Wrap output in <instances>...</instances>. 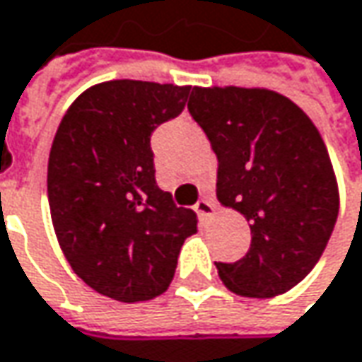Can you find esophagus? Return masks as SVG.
<instances>
[{
	"label": "esophagus",
	"instance_id": "obj_1",
	"mask_svg": "<svg viewBox=\"0 0 362 362\" xmlns=\"http://www.w3.org/2000/svg\"><path fill=\"white\" fill-rule=\"evenodd\" d=\"M216 203L211 202V199H199L197 202V205H195V211L199 214V217L202 219H209V217L216 214Z\"/></svg>",
	"mask_w": 362,
	"mask_h": 362
}]
</instances>
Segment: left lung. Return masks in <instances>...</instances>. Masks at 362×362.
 <instances>
[{"label":"left lung","mask_w":362,"mask_h":362,"mask_svg":"<svg viewBox=\"0 0 362 362\" xmlns=\"http://www.w3.org/2000/svg\"><path fill=\"white\" fill-rule=\"evenodd\" d=\"M217 157V202L250 221L252 245L216 262L226 288L272 298L320 259L339 216V183L310 117L268 88L193 86L187 103Z\"/></svg>","instance_id":"left-lung-1"}]
</instances>
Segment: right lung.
Masks as SVG:
<instances>
[{"mask_svg":"<svg viewBox=\"0 0 362 362\" xmlns=\"http://www.w3.org/2000/svg\"><path fill=\"white\" fill-rule=\"evenodd\" d=\"M191 86L108 80L66 110L48 159L49 216L62 254L92 290L119 302L160 296L191 209L155 181L151 132L181 115Z\"/></svg>","mask_w":362,"mask_h":362,"instance_id":"obj_1","label":"right lung"}]
</instances>
